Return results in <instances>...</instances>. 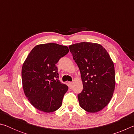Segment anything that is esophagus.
Returning a JSON list of instances; mask_svg holds the SVG:
<instances>
[{
    "mask_svg": "<svg viewBox=\"0 0 134 134\" xmlns=\"http://www.w3.org/2000/svg\"><path fill=\"white\" fill-rule=\"evenodd\" d=\"M69 85L70 87L71 88L72 87V85H73V83H72V82H69Z\"/></svg>",
    "mask_w": 134,
    "mask_h": 134,
    "instance_id": "esophagus-1",
    "label": "esophagus"
}]
</instances>
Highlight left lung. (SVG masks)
Segmentation results:
<instances>
[{
	"instance_id": "obj_1",
	"label": "left lung",
	"mask_w": 134,
	"mask_h": 134,
	"mask_svg": "<svg viewBox=\"0 0 134 134\" xmlns=\"http://www.w3.org/2000/svg\"><path fill=\"white\" fill-rule=\"evenodd\" d=\"M80 70L83 90L79 105L88 112H97L108 105L115 87L114 64L107 51L96 43L83 42L70 45Z\"/></svg>"
}]
</instances>
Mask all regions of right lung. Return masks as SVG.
Here are the masks:
<instances>
[{"mask_svg":"<svg viewBox=\"0 0 134 134\" xmlns=\"http://www.w3.org/2000/svg\"><path fill=\"white\" fill-rule=\"evenodd\" d=\"M69 51L67 46L55 43L37 45L24 62L22 68L24 92L38 110L53 112L62 106L69 88L58 80L56 64Z\"/></svg>","mask_w":134,"mask_h":134,"instance_id":"1","label":"right lung"}]
</instances>
